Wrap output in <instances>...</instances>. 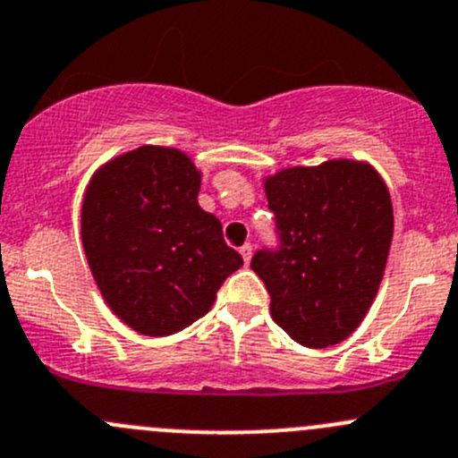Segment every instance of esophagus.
Segmentation results:
<instances>
[{
  "label": "esophagus",
  "instance_id": "esophagus-1",
  "mask_svg": "<svg viewBox=\"0 0 458 458\" xmlns=\"http://www.w3.org/2000/svg\"><path fill=\"white\" fill-rule=\"evenodd\" d=\"M239 252H242L243 261L250 263V257H252V243H243V246L239 248Z\"/></svg>",
  "mask_w": 458,
  "mask_h": 458
}]
</instances>
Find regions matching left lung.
<instances>
[{
    "label": "left lung",
    "mask_w": 458,
    "mask_h": 458,
    "mask_svg": "<svg viewBox=\"0 0 458 458\" xmlns=\"http://www.w3.org/2000/svg\"><path fill=\"white\" fill-rule=\"evenodd\" d=\"M279 246L250 267L270 294V315L297 344L348 339L377 297L394 230L387 186L372 165L332 159L267 177Z\"/></svg>",
    "instance_id": "obj_1"
}]
</instances>
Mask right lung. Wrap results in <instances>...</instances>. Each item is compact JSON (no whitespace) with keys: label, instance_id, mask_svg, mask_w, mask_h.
I'll list each match as a JSON object with an SVG mask.
<instances>
[{"label":"right lung","instance_id":"1","mask_svg":"<svg viewBox=\"0 0 458 458\" xmlns=\"http://www.w3.org/2000/svg\"><path fill=\"white\" fill-rule=\"evenodd\" d=\"M201 174L177 148L141 146L92 174L81 242L110 310L146 336H168L206 315L243 266L221 221L201 210Z\"/></svg>","mask_w":458,"mask_h":458}]
</instances>
